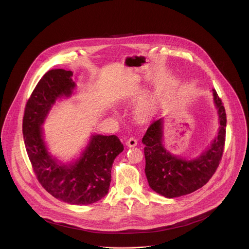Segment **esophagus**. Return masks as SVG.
<instances>
[{"instance_id":"obj_1","label":"esophagus","mask_w":249,"mask_h":249,"mask_svg":"<svg viewBox=\"0 0 249 249\" xmlns=\"http://www.w3.org/2000/svg\"><path fill=\"white\" fill-rule=\"evenodd\" d=\"M126 145L129 146V147H133V146H136L137 145V140L133 137L129 138L127 141H126Z\"/></svg>"}]
</instances>
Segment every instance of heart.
Here are the masks:
<instances>
[{
    "mask_svg": "<svg viewBox=\"0 0 249 249\" xmlns=\"http://www.w3.org/2000/svg\"><path fill=\"white\" fill-rule=\"evenodd\" d=\"M155 114V106L151 102H147L146 104L139 107L136 111V119L141 122L145 123L149 121Z\"/></svg>",
    "mask_w": 249,
    "mask_h": 249,
    "instance_id": "b5f03b06",
    "label": "heart"
}]
</instances>
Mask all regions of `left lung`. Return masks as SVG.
<instances>
[{
  "label": "left lung",
  "instance_id": "8db88e82",
  "mask_svg": "<svg viewBox=\"0 0 249 249\" xmlns=\"http://www.w3.org/2000/svg\"><path fill=\"white\" fill-rule=\"evenodd\" d=\"M213 103L217 109L219 129L210 147L198 158L186 160L170 153L163 144V119L154 121L142 137L144 144L145 176L150 188L168 197L191 194L204 186L215 173L225 143L226 113L216 91Z\"/></svg>",
  "mask_w": 249,
  "mask_h": 249
}]
</instances>
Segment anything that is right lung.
Returning a JSON list of instances; mask_svg holds the SVG:
<instances>
[{"label": "right lung", "instance_id": "right-lung-1", "mask_svg": "<svg viewBox=\"0 0 249 249\" xmlns=\"http://www.w3.org/2000/svg\"><path fill=\"white\" fill-rule=\"evenodd\" d=\"M71 75V71L53 69L42 76L26 105L23 135L34 172L42 187L61 201L88 205L107 196L112 165L124 150V144L116 135H93L72 164H58L51 156L43 140L41 125L58 98L71 96L75 87Z\"/></svg>", "mask_w": 249, "mask_h": 249}]
</instances>
